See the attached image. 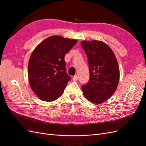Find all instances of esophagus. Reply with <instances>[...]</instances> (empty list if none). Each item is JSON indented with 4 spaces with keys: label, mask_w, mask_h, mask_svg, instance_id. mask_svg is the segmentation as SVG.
<instances>
[{
    "label": "esophagus",
    "mask_w": 146,
    "mask_h": 146,
    "mask_svg": "<svg viewBox=\"0 0 146 146\" xmlns=\"http://www.w3.org/2000/svg\"><path fill=\"white\" fill-rule=\"evenodd\" d=\"M72 78H73V80L74 81H77L78 80V76H77V75H76V76H74Z\"/></svg>",
    "instance_id": "obj_1"
}]
</instances>
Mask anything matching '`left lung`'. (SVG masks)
<instances>
[{
	"instance_id": "1",
	"label": "left lung",
	"mask_w": 146,
	"mask_h": 146,
	"mask_svg": "<svg viewBox=\"0 0 146 146\" xmlns=\"http://www.w3.org/2000/svg\"><path fill=\"white\" fill-rule=\"evenodd\" d=\"M81 46L88 56L90 76L82 86L83 95L92 103L102 104L117 89L120 76L117 59L111 48L101 41H83Z\"/></svg>"
}]
</instances>
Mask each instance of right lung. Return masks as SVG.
I'll return each instance as SVG.
<instances>
[{"mask_svg":"<svg viewBox=\"0 0 146 146\" xmlns=\"http://www.w3.org/2000/svg\"><path fill=\"white\" fill-rule=\"evenodd\" d=\"M77 42L76 39L52 36L39 44L31 54L29 81L32 91L41 100L54 101L63 94L70 80L64 58Z\"/></svg>","mask_w":146,"mask_h":146,"instance_id":"right-lung-1","label":"right lung"}]
</instances>
